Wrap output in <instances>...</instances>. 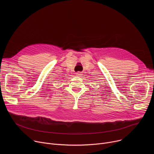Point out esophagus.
I'll use <instances>...</instances> for the list:
<instances>
[{
	"label": "esophagus",
	"mask_w": 154,
	"mask_h": 154,
	"mask_svg": "<svg viewBox=\"0 0 154 154\" xmlns=\"http://www.w3.org/2000/svg\"><path fill=\"white\" fill-rule=\"evenodd\" d=\"M75 74H76V75L77 76H79V77H80V76H81V75H82V72H77L76 73H75Z\"/></svg>",
	"instance_id": "34e87169"
}]
</instances>
